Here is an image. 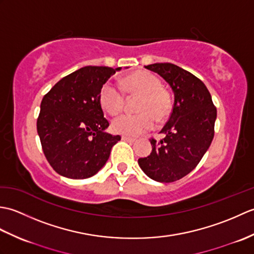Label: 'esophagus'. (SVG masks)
Segmentation results:
<instances>
[{
  "label": "esophagus",
  "instance_id": "1",
  "mask_svg": "<svg viewBox=\"0 0 254 254\" xmlns=\"http://www.w3.org/2000/svg\"><path fill=\"white\" fill-rule=\"evenodd\" d=\"M122 139L123 141L126 142H130V143H133L136 141V138H133V137H130V136H127V135H122Z\"/></svg>",
  "mask_w": 254,
  "mask_h": 254
}]
</instances>
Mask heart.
Instances as JSON below:
<instances>
[{"mask_svg": "<svg viewBox=\"0 0 254 254\" xmlns=\"http://www.w3.org/2000/svg\"><path fill=\"white\" fill-rule=\"evenodd\" d=\"M139 96L137 115H122L113 119L112 131L127 136H137L152 130L155 120L163 122L170 115L172 100L161 80L149 72H138L121 82L120 86L106 82L99 91V104L105 112L118 115L124 105V94Z\"/></svg>", "mask_w": 254, "mask_h": 254, "instance_id": "b5f03b06", "label": "heart"}]
</instances>
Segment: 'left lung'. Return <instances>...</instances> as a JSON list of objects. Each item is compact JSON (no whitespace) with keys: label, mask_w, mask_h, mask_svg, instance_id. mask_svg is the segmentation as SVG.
Here are the masks:
<instances>
[{"label":"left lung","mask_w":254,"mask_h":254,"mask_svg":"<svg viewBox=\"0 0 254 254\" xmlns=\"http://www.w3.org/2000/svg\"><path fill=\"white\" fill-rule=\"evenodd\" d=\"M160 75L174 91L175 102L168 122L160 133L166 137L150 139L152 153L138 159L150 179L174 182L195 168L214 137L217 111L201 79L171 63L145 66Z\"/></svg>","instance_id":"obj_1"}]
</instances>
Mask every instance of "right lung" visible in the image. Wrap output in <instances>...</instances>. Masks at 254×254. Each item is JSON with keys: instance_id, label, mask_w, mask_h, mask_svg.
Segmentation results:
<instances>
[{"instance_id": "right-lung-1", "label": "right lung", "mask_w": 254, "mask_h": 254, "mask_svg": "<svg viewBox=\"0 0 254 254\" xmlns=\"http://www.w3.org/2000/svg\"><path fill=\"white\" fill-rule=\"evenodd\" d=\"M120 69L82 67L59 80L42 98L37 131L46 158L59 175L93 177L121 139L105 132L109 122L99 104L101 86Z\"/></svg>"}]
</instances>
